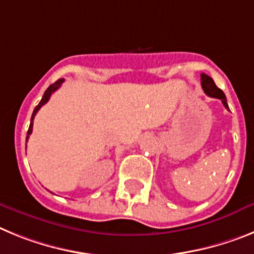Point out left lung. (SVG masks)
I'll return each instance as SVG.
<instances>
[{
  "label": "left lung",
  "instance_id": "1",
  "mask_svg": "<svg viewBox=\"0 0 254 254\" xmlns=\"http://www.w3.org/2000/svg\"><path fill=\"white\" fill-rule=\"evenodd\" d=\"M200 84H202V89L204 90V93L209 97H213V98H219L221 100L222 105L225 106V109L229 110L228 102H226V97H225L224 92H222L220 88L216 87L215 81L212 80L211 76L206 74H200Z\"/></svg>",
  "mask_w": 254,
  "mask_h": 254
}]
</instances>
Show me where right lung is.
<instances>
[{"mask_svg": "<svg viewBox=\"0 0 254 254\" xmlns=\"http://www.w3.org/2000/svg\"><path fill=\"white\" fill-rule=\"evenodd\" d=\"M63 83H64V79H59V80H57V81H55L54 84H51L50 87L47 88V90H46V92H45V94H43V97H42L41 102H39L38 105H37V107H35V109H34V111H33V115H32V119H30L29 129H28V133H26V142H28V139H29V135H30V134H32V130H33V120H34L35 114L38 112V110L41 109L42 106L45 105V103L48 102V100H50L51 94L54 93L55 90L59 89V88L61 87V84H63Z\"/></svg>", "mask_w": 254, "mask_h": 254, "instance_id": "right-lung-1", "label": "right lung"}]
</instances>
